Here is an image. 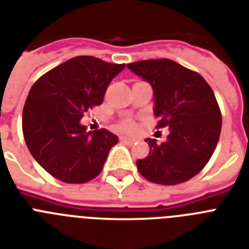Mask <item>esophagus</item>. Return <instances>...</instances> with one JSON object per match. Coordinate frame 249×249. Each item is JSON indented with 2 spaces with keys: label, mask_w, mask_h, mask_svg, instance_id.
<instances>
[{
  "label": "esophagus",
  "mask_w": 249,
  "mask_h": 249,
  "mask_svg": "<svg viewBox=\"0 0 249 249\" xmlns=\"http://www.w3.org/2000/svg\"><path fill=\"white\" fill-rule=\"evenodd\" d=\"M120 140H121V142L126 143V145H132V143H133V140L127 139V137H121Z\"/></svg>",
  "instance_id": "34e87169"
}]
</instances>
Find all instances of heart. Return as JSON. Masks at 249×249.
Listing matches in <instances>:
<instances>
[{
  "instance_id": "heart-1",
  "label": "heart",
  "mask_w": 249,
  "mask_h": 249,
  "mask_svg": "<svg viewBox=\"0 0 249 249\" xmlns=\"http://www.w3.org/2000/svg\"><path fill=\"white\" fill-rule=\"evenodd\" d=\"M120 129L122 131V132L131 133L132 131H135V123L129 122V121H126V122H123L122 124H121Z\"/></svg>"
}]
</instances>
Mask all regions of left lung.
Masks as SVG:
<instances>
[{
  "instance_id": "8db88e82",
  "label": "left lung",
  "mask_w": 249,
  "mask_h": 249,
  "mask_svg": "<svg viewBox=\"0 0 249 249\" xmlns=\"http://www.w3.org/2000/svg\"><path fill=\"white\" fill-rule=\"evenodd\" d=\"M127 67L153 88L158 127H169L164 142L145 140L150 153L137 160V169L154 183H183L202 170L220 137L221 113L213 89L200 73L172 59H146Z\"/></svg>"
}]
</instances>
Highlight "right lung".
Masks as SVG:
<instances>
[{"instance_id":"1","label":"right lung","mask_w":249,"mask_h":249,"mask_svg":"<svg viewBox=\"0 0 249 249\" xmlns=\"http://www.w3.org/2000/svg\"><path fill=\"white\" fill-rule=\"evenodd\" d=\"M124 66L79 55L32 86L22 110V133L33 158L51 176L65 183H84L102 172L118 137L106 128L86 131L80 121L102 104Z\"/></svg>"}]
</instances>
